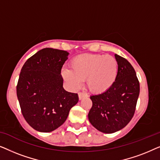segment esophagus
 <instances>
[{
  "mask_svg": "<svg viewBox=\"0 0 160 160\" xmlns=\"http://www.w3.org/2000/svg\"><path fill=\"white\" fill-rule=\"evenodd\" d=\"M87 95H86L85 93L82 92H78V98H79V100H82L83 98H87Z\"/></svg>",
  "mask_w": 160,
  "mask_h": 160,
  "instance_id": "34e87169",
  "label": "esophagus"
}]
</instances>
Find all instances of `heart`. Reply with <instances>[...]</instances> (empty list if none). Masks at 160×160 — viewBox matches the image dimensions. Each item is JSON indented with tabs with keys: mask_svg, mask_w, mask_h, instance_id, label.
I'll list each match as a JSON object with an SVG mask.
<instances>
[{
	"mask_svg": "<svg viewBox=\"0 0 160 160\" xmlns=\"http://www.w3.org/2000/svg\"><path fill=\"white\" fill-rule=\"evenodd\" d=\"M70 69H63L62 76L73 89L80 87L86 80L88 90L102 94L114 84L118 73V62L111 55L84 54L72 59Z\"/></svg>",
	"mask_w": 160,
	"mask_h": 160,
	"instance_id": "obj_1",
	"label": "heart"
}]
</instances>
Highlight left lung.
<instances>
[{
	"label": "left lung",
	"instance_id": "8db88e82",
	"mask_svg": "<svg viewBox=\"0 0 160 160\" xmlns=\"http://www.w3.org/2000/svg\"><path fill=\"white\" fill-rule=\"evenodd\" d=\"M118 62L116 82L108 90L90 96L92 106L88 118L100 132L113 133L124 128L135 113L140 84L135 69L125 58L115 54Z\"/></svg>",
	"mask_w": 160,
	"mask_h": 160
}]
</instances>
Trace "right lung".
I'll return each instance as SVG.
<instances>
[{
	"label": "right lung",
	"instance_id": "obj_1",
	"mask_svg": "<svg viewBox=\"0 0 160 160\" xmlns=\"http://www.w3.org/2000/svg\"><path fill=\"white\" fill-rule=\"evenodd\" d=\"M68 53L45 48L30 57L22 68L17 95L26 122L37 131L52 132L66 120L78 94L63 89L61 69Z\"/></svg>",
	"mask_w": 160,
	"mask_h": 160
}]
</instances>
